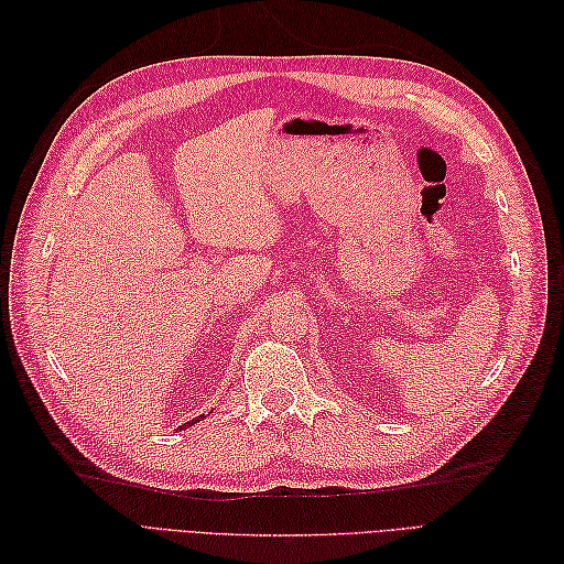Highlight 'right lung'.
Returning <instances> with one entry per match:
<instances>
[{
  "label": "right lung",
  "instance_id": "right-lung-1",
  "mask_svg": "<svg viewBox=\"0 0 564 564\" xmlns=\"http://www.w3.org/2000/svg\"><path fill=\"white\" fill-rule=\"evenodd\" d=\"M202 419H207V416H204V414H199L197 419H193V421H187V425H193V423H199ZM185 425V423H183ZM183 425H178V431H183Z\"/></svg>",
  "mask_w": 564,
  "mask_h": 564
}]
</instances>
